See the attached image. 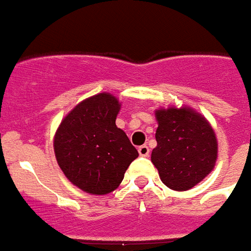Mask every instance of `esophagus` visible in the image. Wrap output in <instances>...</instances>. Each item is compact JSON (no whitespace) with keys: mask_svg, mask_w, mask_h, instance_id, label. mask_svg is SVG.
Segmentation results:
<instances>
[{"mask_svg":"<svg viewBox=\"0 0 251 251\" xmlns=\"http://www.w3.org/2000/svg\"><path fill=\"white\" fill-rule=\"evenodd\" d=\"M138 151L140 156H148V155H150V148H148L146 144H144V146H140V147L138 148Z\"/></svg>","mask_w":251,"mask_h":251,"instance_id":"1","label":"esophagus"}]
</instances>
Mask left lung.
Masks as SVG:
<instances>
[{"label": "left lung", "instance_id": "obj_1", "mask_svg": "<svg viewBox=\"0 0 251 251\" xmlns=\"http://www.w3.org/2000/svg\"><path fill=\"white\" fill-rule=\"evenodd\" d=\"M156 143L151 162L167 187L186 191L213 171L218 142L213 127L190 107L156 109Z\"/></svg>", "mask_w": 251, "mask_h": 251}]
</instances>
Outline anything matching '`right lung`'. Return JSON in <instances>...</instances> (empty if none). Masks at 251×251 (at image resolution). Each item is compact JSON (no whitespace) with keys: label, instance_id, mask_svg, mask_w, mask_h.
<instances>
[{"label":"right lung","instance_id":"obj_1","mask_svg":"<svg viewBox=\"0 0 251 251\" xmlns=\"http://www.w3.org/2000/svg\"><path fill=\"white\" fill-rule=\"evenodd\" d=\"M119 100L107 92L78 103L58 126L53 147L69 182L88 194L105 195L119 187L139 153L116 127Z\"/></svg>","mask_w":251,"mask_h":251}]
</instances>
